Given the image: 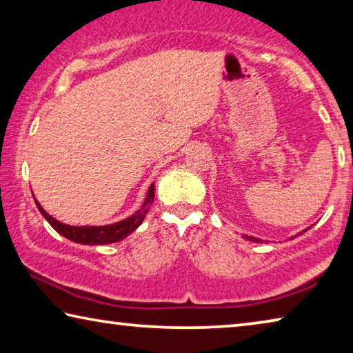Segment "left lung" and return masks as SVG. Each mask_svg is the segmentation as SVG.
<instances>
[{"label":"left lung","mask_w":353,"mask_h":353,"mask_svg":"<svg viewBox=\"0 0 353 353\" xmlns=\"http://www.w3.org/2000/svg\"><path fill=\"white\" fill-rule=\"evenodd\" d=\"M308 229H310V227H308ZM308 229H305V230H303V232H307ZM299 235H301V234H299ZM243 238H244V240H249V241H254V243H263L261 240H259V238H255V236H248V235H243ZM292 238H296V236H292ZM292 238H290V240H292Z\"/></svg>","instance_id":"1"}]
</instances>
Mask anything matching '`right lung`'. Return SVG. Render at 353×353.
Listing matches in <instances>:
<instances>
[{
    "instance_id": "add662e5",
    "label": "right lung",
    "mask_w": 353,
    "mask_h": 353,
    "mask_svg": "<svg viewBox=\"0 0 353 353\" xmlns=\"http://www.w3.org/2000/svg\"><path fill=\"white\" fill-rule=\"evenodd\" d=\"M34 201H35V205L39 207L40 213L43 214V218L51 224V227L57 232V234H61L62 236L68 238L70 241H74L79 244H90V246H98V244H110V243H117V241L124 240V238H126L129 234H132L137 227L143 223L146 213L149 212V207H151L154 202V183L149 187L143 205L132 214V216H129L123 221H118V223L109 224V225H68V224H63V223H61V221H57L56 218H52L51 214H48L43 208H41L37 199H34Z\"/></svg>"
}]
</instances>
